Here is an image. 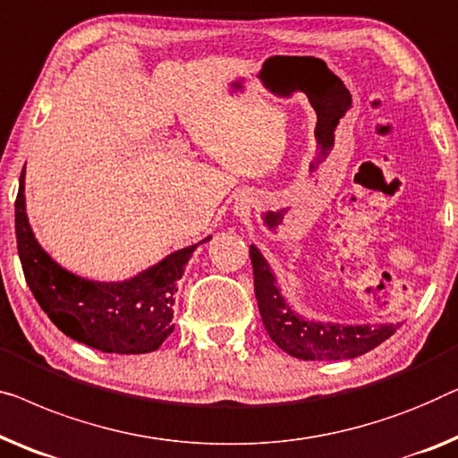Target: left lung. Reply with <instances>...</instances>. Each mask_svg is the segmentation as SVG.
<instances>
[{
  "label": "left lung",
  "instance_id": "left-lung-1",
  "mask_svg": "<svg viewBox=\"0 0 458 458\" xmlns=\"http://www.w3.org/2000/svg\"><path fill=\"white\" fill-rule=\"evenodd\" d=\"M254 267V291L264 328L284 353L306 361L353 360L390 339L401 324H333L308 320L293 310L276 287L267 258L250 245Z\"/></svg>",
  "mask_w": 458,
  "mask_h": 458
}]
</instances>
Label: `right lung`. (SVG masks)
Instances as JSON below:
<instances>
[{
  "mask_svg": "<svg viewBox=\"0 0 458 458\" xmlns=\"http://www.w3.org/2000/svg\"><path fill=\"white\" fill-rule=\"evenodd\" d=\"M14 207L24 278L38 306L65 336L103 353L138 355L157 351L174 333L177 281L194 250L210 237L125 281H90L59 267L37 242L26 216L24 171Z\"/></svg>",
  "mask_w": 458,
  "mask_h": 458,
  "instance_id": "right-lung-1",
  "label": "right lung"
}]
</instances>
